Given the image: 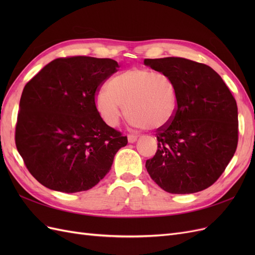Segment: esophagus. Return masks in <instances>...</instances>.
Wrapping results in <instances>:
<instances>
[{
    "instance_id": "34e87169",
    "label": "esophagus",
    "mask_w": 255,
    "mask_h": 255,
    "mask_svg": "<svg viewBox=\"0 0 255 255\" xmlns=\"http://www.w3.org/2000/svg\"><path fill=\"white\" fill-rule=\"evenodd\" d=\"M128 140L129 143H133V142H135L137 140V136L129 134V135H128Z\"/></svg>"
}]
</instances>
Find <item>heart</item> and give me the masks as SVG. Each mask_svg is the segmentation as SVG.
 Listing matches in <instances>:
<instances>
[{
  "label": "heart",
  "mask_w": 255,
  "mask_h": 255,
  "mask_svg": "<svg viewBox=\"0 0 255 255\" xmlns=\"http://www.w3.org/2000/svg\"><path fill=\"white\" fill-rule=\"evenodd\" d=\"M96 106L111 127L118 126L125 109L137 128L160 129L173 119L177 97L174 83L163 72L132 68L113 78L96 96Z\"/></svg>",
  "instance_id": "b5f03b06"
}]
</instances>
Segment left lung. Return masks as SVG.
I'll return each instance as SVG.
<instances>
[{
	"label": "left lung",
	"mask_w": 255,
	"mask_h": 255,
	"mask_svg": "<svg viewBox=\"0 0 255 255\" xmlns=\"http://www.w3.org/2000/svg\"><path fill=\"white\" fill-rule=\"evenodd\" d=\"M174 83L177 107L156 134L157 151L146 159L151 179L170 194H194L213 185L238 142L237 104L211 67L182 57L144 59Z\"/></svg>",
	"instance_id": "obj_1"
}]
</instances>
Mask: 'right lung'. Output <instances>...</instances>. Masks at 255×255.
Wrapping results in <instances>:
<instances>
[{"instance_id": "add662e5", "label": "right lung", "mask_w": 255, "mask_h": 255, "mask_svg": "<svg viewBox=\"0 0 255 255\" xmlns=\"http://www.w3.org/2000/svg\"><path fill=\"white\" fill-rule=\"evenodd\" d=\"M117 68L111 58H57L25 85L14 140L28 171L43 186L68 194L88 190L127 145V136L106 125L95 101Z\"/></svg>"}]
</instances>
